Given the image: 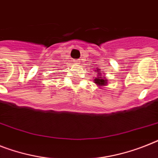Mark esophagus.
Returning <instances> with one entry per match:
<instances>
[{
    "label": "esophagus",
    "instance_id": "1",
    "mask_svg": "<svg viewBox=\"0 0 158 158\" xmlns=\"http://www.w3.org/2000/svg\"><path fill=\"white\" fill-rule=\"evenodd\" d=\"M74 62H75V64H80L79 62H80V60H74Z\"/></svg>",
    "mask_w": 158,
    "mask_h": 158
}]
</instances>
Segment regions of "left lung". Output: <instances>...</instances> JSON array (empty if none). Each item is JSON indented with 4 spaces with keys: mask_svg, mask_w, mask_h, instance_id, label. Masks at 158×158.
<instances>
[{
    "mask_svg": "<svg viewBox=\"0 0 158 158\" xmlns=\"http://www.w3.org/2000/svg\"><path fill=\"white\" fill-rule=\"evenodd\" d=\"M97 69H98V68H97ZM98 70H100V69H98ZM97 71H98V70H97ZM97 75H98V77L96 78V79H94V83H96V84H97L99 87L106 86V84H107L108 80H107L103 75H101V72H98L97 73Z\"/></svg>",
    "mask_w": 158,
    "mask_h": 158,
    "instance_id": "left-lung-1",
    "label": "left lung"
}]
</instances>
